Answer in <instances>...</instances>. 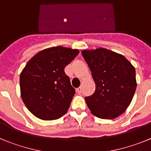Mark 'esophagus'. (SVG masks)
<instances>
[{"label":"esophagus","instance_id":"34e87169","mask_svg":"<svg viewBox=\"0 0 151 151\" xmlns=\"http://www.w3.org/2000/svg\"><path fill=\"white\" fill-rule=\"evenodd\" d=\"M76 91L78 92V93H79V94H81V93H82V88L81 87L78 88L76 89Z\"/></svg>","mask_w":151,"mask_h":151}]
</instances>
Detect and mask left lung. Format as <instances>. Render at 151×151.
I'll return each instance as SVG.
<instances>
[{"instance_id": "obj_1", "label": "left lung", "mask_w": 151, "mask_h": 151, "mask_svg": "<svg viewBox=\"0 0 151 151\" xmlns=\"http://www.w3.org/2000/svg\"><path fill=\"white\" fill-rule=\"evenodd\" d=\"M82 54L96 85L94 94L85 98L89 110L98 118H116L134 97L135 69L122 54L106 48L84 50Z\"/></svg>"}]
</instances>
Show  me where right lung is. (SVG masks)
I'll list each match as a JSON object with an SVG mask.
<instances>
[{
    "label": "right lung",
    "instance_id": "add662e5",
    "mask_svg": "<svg viewBox=\"0 0 151 151\" xmlns=\"http://www.w3.org/2000/svg\"><path fill=\"white\" fill-rule=\"evenodd\" d=\"M79 51L53 47L38 52L27 63L19 77L20 92L28 110L43 120L60 118L76 94L64 69Z\"/></svg>",
    "mask_w": 151,
    "mask_h": 151
}]
</instances>
